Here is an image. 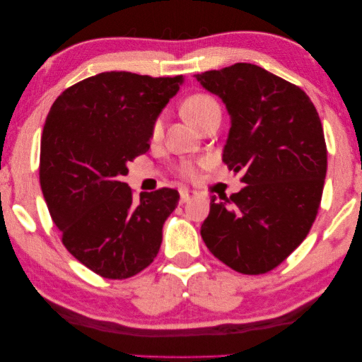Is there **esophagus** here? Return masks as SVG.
I'll return each mask as SVG.
<instances>
[{"label":"esophagus","mask_w":362,"mask_h":362,"mask_svg":"<svg viewBox=\"0 0 362 362\" xmlns=\"http://www.w3.org/2000/svg\"><path fill=\"white\" fill-rule=\"evenodd\" d=\"M180 199H181V204H186L192 199V192L186 191V189H182V191H180Z\"/></svg>","instance_id":"obj_1"}]
</instances>
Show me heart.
<instances>
[{
  "label": "heart",
  "instance_id": "obj_1",
  "mask_svg": "<svg viewBox=\"0 0 362 362\" xmlns=\"http://www.w3.org/2000/svg\"><path fill=\"white\" fill-rule=\"evenodd\" d=\"M185 114L192 125L199 127L200 123H204L206 118H210L211 115H216V114L221 115V109H220V104L216 103V99L209 96V94H194V96L189 98L185 103ZM162 133H163V115H158L152 123L151 138L156 141L162 136ZM181 173L186 177H194L195 168L191 167V165H186V167L181 170Z\"/></svg>",
  "mask_w": 362,
  "mask_h": 362
}]
</instances>
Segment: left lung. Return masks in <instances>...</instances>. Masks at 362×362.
Masks as SVG:
<instances>
[{
    "instance_id": "8db88e82",
    "label": "left lung",
    "mask_w": 362,
    "mask_h": 362,
    "mask_svg": "<svg viewBox=\"0 0 362 362\" xmlns=\"http://www.w3.org/2000/svg\"><path fill=\"white\" fill-rule=\"evenodd\" d=\"M226 104L223 162L245 187L211 199L200 228L215 257L242 274L279 266L310 233L321 205L327 147L321 118L301 88L239 62L194 75Z\"/></svg>"
}]
</instances>
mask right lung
<instances>
[{
  "label": "right lung",
  "mask_w": 362,
  "mask_h": 362,
  "mask_svg": "<svg viewBox=\"0 0 362 362\" xmlns=\"http://www.w3.org/2000/svg\"><path fill=\"white\" fill-rule=\"evenodd\" d=\"M185 76L104 72L59 96L41 134L40 185L74 257L105 279H128L149 266L180 194L133 192L128 163L149 151L152 123Z\"/></svg>",
  "instance_id": "add662e5"
}]
</instances>
